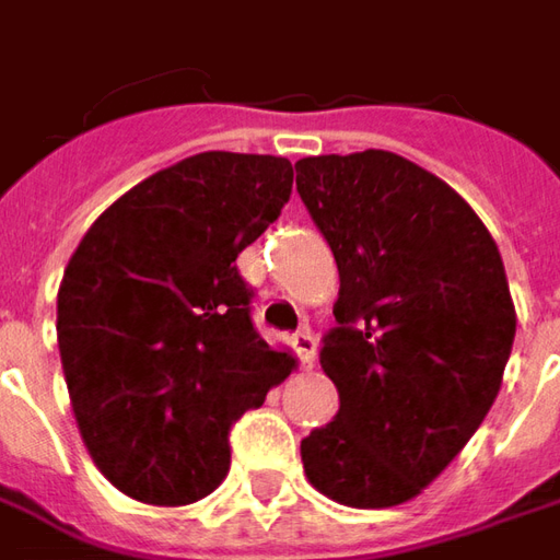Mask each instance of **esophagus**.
I'll return each instance as SVG.
<instances>
[{"instance_id":"1","label":"esophagus","mask_w":560,"mask_h":560,"mask_svg":"<svg viewBox=\"0 0 560 560\" xmlns=\"http://www.w3.org/2000/svg\"><path fill=\"white\" fill-rule=\"evenodd\" d=\"M292 350H295V357L302 362V369H311L314 365V357H317V341H314V335L311 329H299L292 335Z\"/></svg>"}]
</instances>
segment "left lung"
<instances>
[{
	"instance_id": "1",
	"label": "left lung",
	"mask_w": 560,
	"mask_h": 560,
	"mask_svg": "<svg viewBox=\"0 0 560 560\" xmlns=\"http://www.w3.org/2000/svg\"><path fill=\"white\" fill-rule=\"evenodd\" d=\"M295 185L341 277L319 347L341 405L302 439L304 472L345 506H399L500 393L515 341L503 258L451 185L393 152L302 158Z\"/></svg>"
}]
</instances>
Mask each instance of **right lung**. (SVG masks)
Segmentation results:
<instances>
[{"label":"right lung","instance_id":"obj_1","mask_svg":"<svg viewBox=\"0 0 560 560\" xmlns=\"http://www.w3.org/2000/svg\"><path fill=\"white\" fill-rule=\"evenodd\" d=\"M292 195L273 155L200 152L133 185L81 237L57 345L81 439L127 497L185 506L229 476L231 427L295 360L253 326L237 256Z\"/></svg>","mask_w":560,"mask_h":560}]
</instances>
